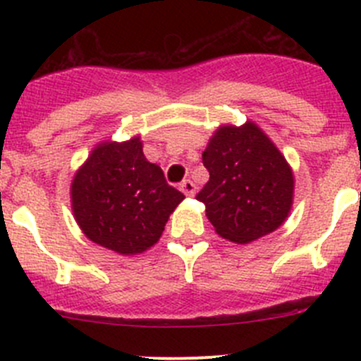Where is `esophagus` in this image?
I'll return each instance as SVG.
<instances>
[{"label": "esophagus", "instance_id": "obj_1", "mask_svg": "<svg viewBox=\"0 0 361 361\" xmlns=\"http://www.w3.org/2000/svg\"><path fill=\"white\" fill-rule=\"evenodd\" d=\"M180 188H181V192H183L185 195H188V197H192V195L195 194V183L192 180L181 181Z\"/></svg>", "mask_w": 361, "mask_h": 361}]
</instances>
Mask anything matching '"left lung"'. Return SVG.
Masks as SVG:
<instances>
[{"label":"left lung","instance_id":"1","mask_svg":"<svg viewBox=\"0 0 361 361\" xmlns=\"http://www.w3.org/2000/svg\"><path fill=\"white\" fill-rule=\"evenodd\" d=\"M202 164L209 181L195 197L221 238L246 245L288 216L292 169L255 123L220 127L202 152Z\"/></svg>","mask_w":361,"mask_h":361}]
</instances>
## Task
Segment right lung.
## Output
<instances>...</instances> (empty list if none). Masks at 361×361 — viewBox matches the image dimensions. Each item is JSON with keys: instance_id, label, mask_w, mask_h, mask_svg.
<instances>
[{"instance_id": "obj_1", "label": "right lung", "mask_w": 361, "mask_h": 361, "mask_svg": "<svg viewBox=\"0 0 361 361\" xmlns=\"http://www.w3.org/2000/svg\"><path fill=\"white\" fill-rule=\"evenodd\" d=\"M183 199L157 164L145 159L137 137L99 145L71 185L73 213L83 234L120 255L154 246Z\"/></svg>"}]
</instances>
